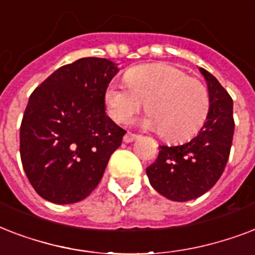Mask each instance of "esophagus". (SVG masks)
<instances>
[{"instance_id":"34e87169","label":"esophagus","mask_w":255,"mask_h":255,"mask_svg":"<svg viewBox=\"0 0 255 255\" xmlns=\"http://www.w3.org/2000/svg\"><path fill=\"white\" fill-rule=\"evenodd\" d=\"M139 137V135H135V133H131V132H127L126 135H124L123 140L124 143H132V141H135L136 139Z\"/></svg>"}]
</instances>
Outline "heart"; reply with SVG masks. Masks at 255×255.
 I'll use <instances>...</instances> for the list:
<instances>
[{
    "instance_id": "obj_1",
    "label": "heart",
    "mask_w": 255,
    "mask_h": 255,
    "mask_svg": "<svg viewBox=\"0 0 255 255\" xmlns=\"http://www.w3.org/2000/svg\"><path fill=\"white\" fill-rule=\"evenodd\" d=\"M128 85L112 81L104 92L108 116L126 123L143 107L149 114L139 120L145 129L160 131L164 139L182 140L204 123L209 94L201 82L167 63L136 66L126 73Z\"/></svg>"
}]
</instances>
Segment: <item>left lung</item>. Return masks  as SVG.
I'll list each match as a JSON object with an SVG mask.
<instances>
[{
	"label": "left lung",
	"instance_id": "left-lung-1",
	"mask_svg": "<svg viewBox=\"0 0 255 255\" xmlns=\"http://www.w3.org/2000/svg\"><path fill=\"white\" fill-rule=\"evenodd\" d=\"M198 70L209 94L205 122L188 143L161 145L145 170L152 188L172 201H189L212 189L225 169L233 141V100L212 74Z\"/></svg>",
	"mask_w": 255,
	"mask_h": 255
}]
</instances>
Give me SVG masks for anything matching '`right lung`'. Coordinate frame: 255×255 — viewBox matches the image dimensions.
<instances>
[{
  "mask_svg": "<svg viewBox=\"0 0 255 255\" xmlns=\"http://www.w3.org/2000/svg\"><path fill=\"white\" fill-rule=\"evenodd\" d=\"M119 70L104 58H81L54 71L30 95L19 152L26 176L42 198L74 204L98 186L126 135L104 104L106 88Z\"/></svg>",
  "mask_w": 255,
  "mask_h": 255,
  "instance_id": "obj_1",
  "label": "right lung"
}]
</instances>
